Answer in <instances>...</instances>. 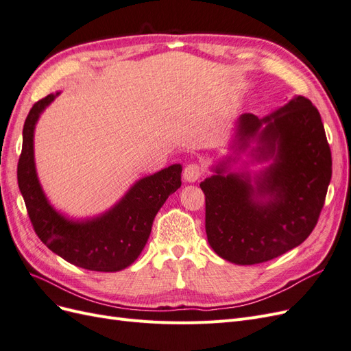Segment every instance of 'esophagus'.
<instances>
[{
	"label": "esophagus",
	"mask_w": 351,
	"mask_h": 351,
	"mask_svg": "<svg viewBox=\"0 0 351 351\" xmlns=\"http://www.w3.org/2000/svg\"><path fill=\"white\" fill-rule=\"evenodd\" d=\"M200 176H202V167H200V164H197V162H190V164H187V165L184 167L183 177H184L186 182L193 183V182H196V180H197Z\"/></svg>",
	"instance_id": "34e87169"
}]
</instances>
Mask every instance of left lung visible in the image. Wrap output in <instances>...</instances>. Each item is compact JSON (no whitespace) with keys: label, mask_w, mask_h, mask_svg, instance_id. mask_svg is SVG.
<instances>
[{"label":"left lung","mask_w":351,"mask_h":351,"mask_svg":"<svg viewBox=\"0 0 351 351\" xmlns=\"http://www.w3.org/2000/svg\"><path fill=\"white\" fill-rule=\"evenodd\" d=\"M259 134L267 158L278 145L277 161L258 182L259 195H269L268 204H254L249 180L236 174L205 178V228L210 247L222 259L239 265H254L278 258L302 244L317 224L332 176V158L321 114L304 97L291 99L277 112L259 120L243 114L239 141L246 145ZM269 154H267L266 152Z\"/></svg>","instance_id":"8db88e82"}]
</instances>
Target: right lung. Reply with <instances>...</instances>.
Wrapping results in <instances>:
<instances>
[{
  "mask_svg": "<svg viewBox=\"0 0 351 351\" xmlns=\"http://www.w3.org/2000/svg\"><path fill=\"white\" fill-rule=\"evenodd\" d=\"M54 93L30 108L23 125V146L17 164L19 189L36 236L45 246L76 267L115 272L132 265L149 239L152 222L169 195L182 186V165H171L137 182L125 197L101 218L70 222L49 206L34 162V130L39 114Z\"/></svg>",
  "mask_w": 351,
  "mask_h": 351,
  "instance_id": "right-lung-1",
  "label": "right lung"
}]
</instances>
